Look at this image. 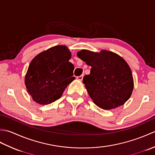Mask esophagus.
I'll list each match as a JSON object with an SVG mask.
<instances>
[{"mask_svg": "<svg viewBox=\"0 0 155 155\" xmlns=\"http://www.w3.org/2000/svg\"><path fill=\"white\" fill-rule=\"evenodd\" d=\"M83 76H84V74H81V76H78V77H77V79L79 80V81H82V80H83Z\"/></svg>", "mask_w": 155, "mask_h": 155, "instance_id": "34e87169", "label": "esophagus"}]
</instances>
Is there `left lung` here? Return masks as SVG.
I'll return each mask as SVG.
<instances>
[{"label":"left lung","mask_w":155,"mask_h":155,"mask_svg":"<svg viewBox=\"0 0 155 155\" xmlns=\"http://www.w3.org/2000/svg\"><path fill=\"white\" fill-rule=\"evenodd\" d=\"M77 56L91 67L90 74L84 76L83 82L95 104L110 110L128 101L133 90V78L123 58L105 50L99 53L82 50Z\"/></svg>","instance_id":"obj_1"}]
</instances>
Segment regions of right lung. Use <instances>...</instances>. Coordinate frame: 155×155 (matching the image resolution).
<instances>
[{"label": "right lung", "mask_w": 155, "mask_h": 155, "mask_svg": "<svg viewBox=\"0 0 155 155\" xmlns=\"http://www.w3.org/2000/svg\"><path fill=\"white\" fill-rule=\"evenodd\" d=\"M66 46H55L32 59L25 76V85L34 101L48 104L61 98L72 81L74 65Z\"/></svg>", "instance_id": "add662e5"}]
</instances>
